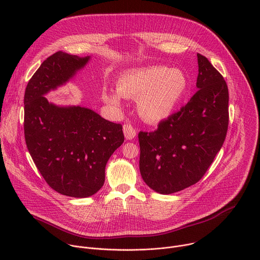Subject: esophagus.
Here are the masks:
<instances>
[{
  "instance_id": "obj_1",
  "label": "esophagus",
  "mask_w": 260,
  "mask_h": 260,
  "mask_svg": "<svg viewBox=\"0 0 260 260\" xmlns=\"http://www.w3.org/2000/svg\"><path fill=\"white\" fill-rule=\"evenodd\" d=\"M123 134H124V137L126 140H133L136 137L137 132L132 124L126 123L123 125Z\"/></svg>"
}]
</instances>
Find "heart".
I'll return each mask as SVG.
<instances>
[{"mask_svg":"<svg viewBox=\"0 0 260 260\" xmlns=\"http://www.w3.org/2000/svg\"><path fill=\"white\" fill-rule=\"evenodd\" d=\"M187 88V77L180 69L151 66L124 73L117 80V92L104 88L102 95L113 106L120 104L121 96L138 99L141 117L148 122H159L172 115Z\"/></svg>","mask_w":260,"mask_h":260,"instance_id":"heart-1","label":"heart"}]
</instances>
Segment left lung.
I'll list each match as a JSON object with an SVG mask.
<instances>
[{
    "mask_svg": "<svg viewBox=\"0 0 260 260\" xmlns=\"http://www.w3.org/2000/svg\"><path fill=\"white\" fill-rule=\"evenodd\" d=\"M198 91L156 131L140 132V173L154 191L171 194L198 183L220 151L229 127V88L198 53Z\"/></svg>",
    "mask_w": 260,
    "mask_h": 260,
    "instance_id": "left-lung-1",
    "label": "left lung"
}]
</instances>
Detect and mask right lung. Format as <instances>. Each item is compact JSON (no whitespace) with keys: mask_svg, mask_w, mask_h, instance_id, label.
<instances>
[{"mask_svg":"<svg viewBox=\"0 0 260 260\" xmlns=\"http://www.w3.org/2000/svg\"><path fill=\"white\" fill-rule=\"evenodd\" d=\"M89 59L55 52L24 92V138L37 169L52 189L80 199L102 188L107 161L124 141L122 125L85 107L54 105L44 95L70 81Z\"/></svg>","mask_w":260,"mask_h":260,"instance_id":"right-lung-1","label":"right lung"}]
</instances>
